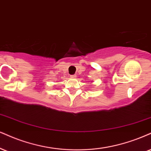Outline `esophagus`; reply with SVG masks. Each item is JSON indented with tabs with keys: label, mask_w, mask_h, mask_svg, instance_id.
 Listing matches in <instances>:
<instances>
[{
	"label": "esophagus",
	"mask_w": 151,
	"mask_h": 151,
	"mask_svg": "<svg viewBox=\"0 0 151 151\" xmlns=\"http://www.w3.org/2000/svg\"><path fill=\"white\" fill-rule=\"evenodd\" d=\"M70 77H71L72 78H76V74H74V75H71V76H70Z\"/></svg>",
	"instance_id": "esophagus-1"
}]
</instances>
